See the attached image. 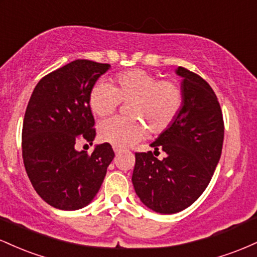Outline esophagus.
<instances>
[{
	"mask_svg": "<svg viewBox=\"0 0 257 257\" xmlns=\"http://www.w3.org/2000/svg\"><path fill=\"white\" fill-rule=\"evenodd\" d=\"M113 151H114V153H119L123 151V149H120V147H118V146H113Z\"/></svg>",
	"mask_w": 257,
	"mask_h": 257,
	"instance_id": "34e87169",
	"label": "esophagus"
}]
</instances>
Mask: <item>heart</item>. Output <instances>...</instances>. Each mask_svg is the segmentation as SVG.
<instances>
[{
	"label": "heart",
	"instance_id": "1",
	"mask_svg": "<svg viewBox=\"0 0 257 257\" xmlns=\"http://www.w3.org/2000/svg\"><path fill=\"white\" fill-rule=\"evenodd\" d=\"M120 101L129 102L131 117H113L99 125L101 140L113 146L128 147L152 134L167 131L178 116L182 104V90L173 81H158L144 70H131L116 76L114 85L99 82L89 94L91 111L106 117L116 111Z\"/></svg>",
	"mask_w": 257,
	"mask_h": 257
}]
</instances>
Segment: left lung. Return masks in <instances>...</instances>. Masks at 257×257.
<instances>
[{
    "instance_id": "obj_1",
    "label": "left lung",
    "mask_w": 257,
    "mask_h": 257,
    "mask_svg": "<svg viewBox=\"0 0 257 257\" xmlns=\"http://www.w3.org/2000/svg\"><path fill=\"white\" fill-rule=\"evenodd\" d=\"M182 104L173 124L151 144V151L135 153L132 181L144 205L159 214H175L193 204L210 182L223 144L222 111L211 87L197 73L179 66Z\"/></svg>"
}]
</instances>
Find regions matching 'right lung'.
<instances>
[{
	"label": "right lung",
	"instance_id": "right-lung-1",
	"mask_svg": "<svg viewBox=\"0 0 257 257\" xmlns=\"http://www.w3.org/2000/svg\"><path fill=\"white\" fill-rule=\"evenodd\" d=\"M85 59L71 61L38 82L23 123V161L35 191L61 210L88 205L104 181L114 157L110 144L94 147L91 155L77 151L79 140L95 138L89 94L110 69Z\"/></svg>",
	"mask_w": 257,
	"mask_h": 257
}]
</instances>
